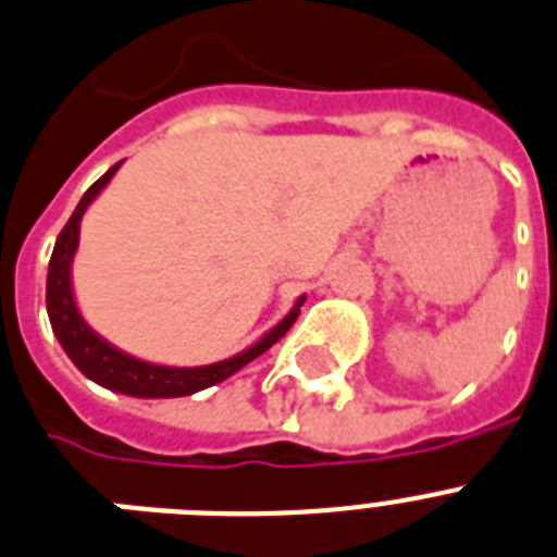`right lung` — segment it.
<instances>
[{"label": "right lung", "instance_id": "obj_1", "mask_svg": "<svg viewBox=\"0 0 557 557\" xmlns=\"http://www.w3.org/2000/svg\"><path fill=\"white\" fill-rule=\"evenodd\" d=\"M117 169H121V163L112 165L98 183L89 185L87 194L81 197L78 208H75L73 216H70V222L64 225V231L59 233L55 247H52L50 268H47V315H50V326L52 332H55V337H59L61 349L66 351V358L73 360L75 369H78L84 377H89L92 383H98V386L117 394H129V397H143V400L188 397V394H197L208 386H216V383H222V380H227L231 374L239 372L242 366H247L250 360L259 358L261 351H268L270 346L293 326V321L298 318V307L304 304V296L298 298L296 307H293L273 330L264 332L256 344H250L245 351L233 355V358L220 360V363H149V360L135 358L129 351H123L117 349V346L109 344L107 337L98 335V332L84 321L78 304H75L73 259L75 250H78L81 220H84L87 208L95 202V197L107 188L109 180L115 177Z\"/></svg>", "mask_w": 557, "mask_h": 557}]
</instances>
